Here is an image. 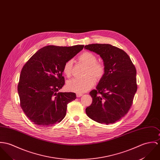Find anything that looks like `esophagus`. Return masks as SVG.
Returning <instances> with one entry per match:
<instances>
[{
    "label": "esophagus",
    "instance_id": "esophagus-1",
    "mask_svg": "<svg viewBox=\"0 0 160 160\" xmlns=\"http://www.w3.org/2000/svg\"><path fill=\"white\" fill-rule=\"evenodd\" d=\"M82 93H76V96H77V97H81V96H82Z\"/></svg>",
    "mask_w": 160,
    "mask_h": 160
}]
</instances>
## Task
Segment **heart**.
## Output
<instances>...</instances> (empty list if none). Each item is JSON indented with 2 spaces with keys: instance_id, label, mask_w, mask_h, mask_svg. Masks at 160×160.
Returning <instances> with one entry per match:
<instances>
[{
  "instance_id": "heart-1",
  "label": "heart",
  "mask_w": 160,
  "mask_h": 160,
  "mask_svg": "<svg viewBox=\"0 0 160 160\" xmlns=\"http://www.w3.org/2000/svg\"><path fill=\"white\" fill-rule=\"evenodd\" d=\"M79 60L87 65L86 76L85 78H74L68 81L67 83V88L69 91L77 93H82L95 84V80H100L105 73V67L101 63L97 62V58L95 54L90 52H84L81 54ZM73 62L69 60L65 62L63 65V72L67 76L72 75Z\"/></svg>"
}]
</instances>
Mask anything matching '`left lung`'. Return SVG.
<instances>
[{"mask_svg":"<svg viewBox=\"0 0 160 160\" xmlns=\"http://www.w3.org/2000/svg\"><path fill=\"white\" fill-rule=\"evenodd\" d=\"M85 49L100 55L105 73L90 95L91 105L87 116L100 123H114L130 110L137 91L136 70L128 55L109 44H91Z\"/></svg>","mask_w":160,"mask_h":160,"instance_id":"8db88e82","label":"left lung"}]
</instances>
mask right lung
<instances>
[{
	"mask_svg": "<svg viewBox=\"0 0 160 160\" xmlns=\"http://www.w3.org/2000/svg\"><path fill=\"white\" fill-rule=\"evenodd\" d=\"M84 46H46L24 65L18 92L22 111L34 124L49 127L65 116L67 104L76 96L73 92H58L65 84L63 65Z\"/></svg>",
	"mask_w": 160,
	"mask_h": 160,
	"instance_id": "add662e5",
	"label": "right lung"
}]
</instances>
